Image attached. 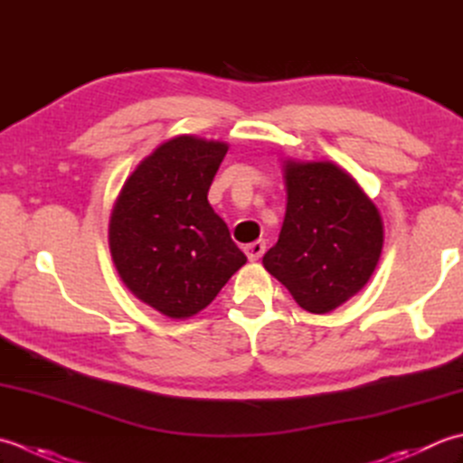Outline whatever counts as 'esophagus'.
<instances>
[{
  "label": "esophagus",
  "instance_id": "esophagus-1",
  "mask_svg": "<svg viewBox=\"0 0 463 463\" xmlns=\"http://www.w3.org/2000/svg\"><path fill=\"white\" fill-rule=\"evenodd\" d=\"M243 251H245V256H248L250 261H258L263 256V251H266V243H263V241H253L250 245H245Z\"/></svg>",
  "mask_w": 463,
  "mask_h": 463
}]
</instances>
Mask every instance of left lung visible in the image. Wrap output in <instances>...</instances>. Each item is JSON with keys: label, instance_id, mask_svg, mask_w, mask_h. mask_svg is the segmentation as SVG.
Instances as JSON below:
<instances>
[{"label": "left lung", "instance_id": "1", "mask_svg": "<svg viewBox=\"0 0 463 463\" xmlns=\"http://www.w3.org/2000/svg\"><path fill=\"white\" fill-rule=\"evenodd\" d=\"M288 190L279 240L263 268L299 307L327 314L354 298L380 261L383 223L355 179L332 162H284Z\"/></svg>", "mask_w": 463, "mask_h": 463}]
</instances>
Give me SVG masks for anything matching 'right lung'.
<instances>
[{"instance_id": "right-lung-1", "label": "right lung", "mask_w": 463, "mask_h": 463, "mask_svg": "<svg viewBox=\"0 0 463 463\" xmlns=\"http://www.w3.org/2000/svg\"><path fill=\"white\" fill-rule=\"evenodd\" d=\"M228 144L177 136L156 147L113 203L109 251L128 289L159 314L192 317L248 258L207 202Z\"/></svg>"}]
</instances>
